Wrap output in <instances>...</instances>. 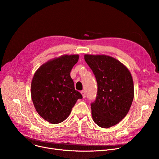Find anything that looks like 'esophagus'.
<instances>
[{"label": "esophagus", "instance_id": "1", "mask_svg": "<svg viewBox=\"0 0 159 159\" xmlns=\"http://www.w3.org/2000/svg\"><path fill=\"white\" fill-rule=\"evenodd\" d=\"M80 93H81L82 97H83V98H86V93H85V91L82 90V91L80 92Z\"/></svg>", "mask_w": 159, "mask_h": 159}]
</instances>
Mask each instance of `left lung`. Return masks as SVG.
<instances>
[{"instance_id":"left-lung-1","label":"left lung","mask_w":159,"mask_h":159,"mask_svg":"<svg viewBox=\"0 0 159 159\" xmlns=\"http://www.w3.org/2000/svg\"><path fill=\"white\" fill-rule=\"evenodd\" d=\"M84 59L98 83L91 103L94 122L102 128L112 127L127 114L134 98L132 76L120 61L106 55L86 54Z\"/></svg>"}]
</instances>
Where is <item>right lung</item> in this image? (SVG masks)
<instances>
[{
    "label": "right lung",
    "mask_w": 159,
    "mask_h": 159,
    "mask_svg": "<svg viewBox=\"0 0 159 159\" xmlns=\"http://www.w3.org/2000/svg\"><path fill=\"white\" fill-rule=\"evenodd\" d=\"M79 55H64L41 66L34 75L31 97L36 111L45 120L57 124L70 116L82 95L75 90L70 73Z\"/></svg>",
    "instance_id": "obj_1"
}]
</instances>
